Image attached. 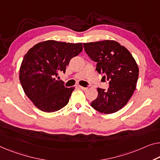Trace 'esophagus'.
Instances as JSON below:
<instances>
[{"label": "esophagus", "instance_id": "34e87169", "mask_svg": "<svg viewBox=\"0 0 160 160\" xmlns=\"http://www.w3.org/2000/svg\"><path fill=\"white\" fill-rule=\"evenodd\" d=\"M78 88H80V89L82 90H88V88H85V87L80 86V85H79V86H78Z\"/></svg>", "mask_w": 160, "mask_h": 160}]
</instances>
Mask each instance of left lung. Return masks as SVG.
I'll return each instance as SVG.
<instances>
[{
	"label": "left lung",
	"mask_w": 160,
	"mask_h": 160,
	"mask_svg": "<svg viewBox=\"0 0 160 160\" xmlns=\"http://www.w3.org/2000/svg\"><path fill=\"white\" fill-rule=\"evenodd\" d=\"M85 51L97 62L96 70L109 81L108 90L97 88L98 95L90 105L106 114L122 108L136 89L139 68L129 51L116 41L84 43Z\"/></svg>",
	"instance_id": "8db88e82"
}]
</instances>
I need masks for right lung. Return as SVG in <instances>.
Here are the masks:
<instances>
[{"label": "right lung", "mask_w": 160, "mask_h": 160, "mask_svg": "<svg viewBox=\"0 0 160 160\" xmlns=\"http://www.w3.org/2000/svg\"><path fill=\"white\" fill-rule=\"evenodd\" d=\"M82 50V43L48 40L34 45L25 54L19 80L25 94L39 110L51 113L68 103L75 88H66L56 78L59 72H65L70 59Z\"/></svg>", "instance_id": "obj_1"}]
</instances>
